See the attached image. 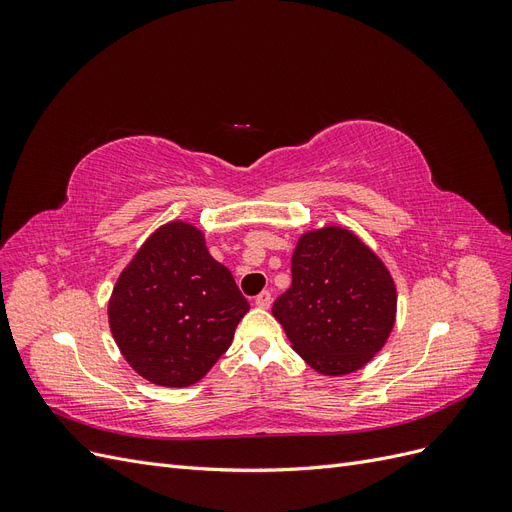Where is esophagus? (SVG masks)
I'll return each mask as SVG.
<instances>
[{"instance_id":"34e87169","label":"esophagus","mask_w":512,"mask_h":512,"mask_svg":"<svg viewBox=\"0 0 512 512\" xmlns=\"http://www.w3.org/2000/svg\"><path fill=\"white\" fill-rule=\"evenodd\" d=\"M254 303L258 305V307H262V309H267V307H271V303H273V297H271V292L269 290H262L258 297L254 299Z\"/></svg>"}]
</instances>
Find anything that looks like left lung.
<instances>
[{
    "instance_id": "8db88e82",
    "label": "left lung",
    "mask_w": 512,
    "mask_h": 512,
    "mask_svg": "<svg viewBox=\"0 0 512 512\" xmlns=\"http://www.w3.org/2000/svg\"><path fill=\"white\" fill-rule=\"evenodd\" d=\"M395 312L389 269L339 226L305 232L292 254V284L273 303L294 352L324 376L352 374L374 359Z\"/></svg>"
}]
</instances>
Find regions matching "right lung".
Instances as JSON below:
<instances>
[{"instance_id": "1", "label": "right lung", "mask_w": 512, "mask_h": 512, "mask_svg": "<svg viewBox=\"0 0 512 512\" xmlns=\"http://www.w3.org/2000/svg\"><path fill=\"white\" fill-rule=\"evenodd\" d=\"M250 303L188 222L158 228L121 271L108 301L115 342L136 374L190 386L228 350Z\"/></svg>"}]
</instances>
